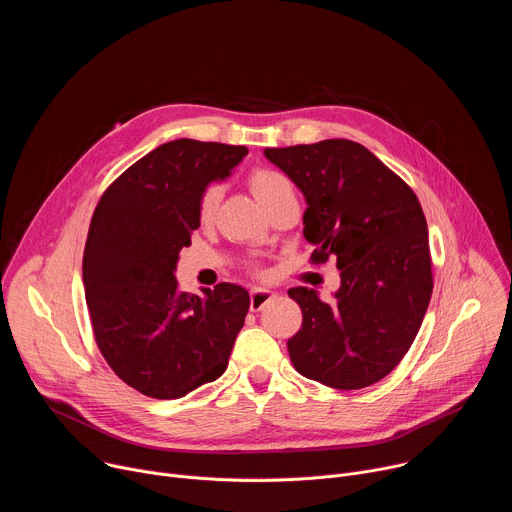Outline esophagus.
<instances>
[{"instance_id":"1","label":"esophagus","mask_w":512,"mask_h":512,"mask_svg":"<svg viewBox=\"0 0 512 512\" xmlns=\"http://www.w3.org/2000/svg\"><path fill=\"white\" fill-rule=\"evenodd\" d=\"M273 298V291L265 289V287H253L251 289V310L259 312L263 310V306Z\"/></svg>"}]
</instances>
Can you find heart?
<instances>
[{
    "instance_id": "b5f03b06",
    "label": "heart",
    "mask_w": 512,
    "mask_h": 512,
    "mask_svg": "<svg viewBox=\"0 0 512 512\" xmlns=\"http://www.w3.org/2000/svg\"><path fill=\"white\" fill-rule=\"evenodd\" d=\"M249 184H251V190L255 194V198L263 204V208L273 202L277 196L285 194V192H294V184H291V180L277 172V170H271V168H257L253 170L251 178H249ZM223 198V188L218 184H210L202 196H200V202H198V218L202 223H208L210 218L214 216V210L218 206V202H221Z\"/></svg>"
}]
</instances>
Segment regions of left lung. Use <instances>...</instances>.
Here are the masks:
<instances>
[{
  "label": "left lung",
  "mask_w": 512,
  "mask_h": 512,
  "mask_svg": "<svg viewBox=\"0 0 512 512\" xmlns=\"http://www.w3.org/2000/svg\"><path fill=\"white\" fill-rule=\"evenodd\" d=\"M265 158L304 198V235L314 261L336 257L340 287L324 302L316 289H287L302 328L287 340L306 379L362 389L387 377L413 344L431 298L429 235L413 190L364 145L324 139L267 148Z\"/></svg>",
  "instance_id": "obj_1"
}]
</instances>
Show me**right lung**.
Here are the masks:
<instances>
[{
    "label": "right lung",
    "mask_w": 512,
    "mask_h": 512,
    "mask_svg": "<svg viewBox=\"0 0 512 512\" xmlns=\"http://www.w3.org/2000/svg\"><path fill=\"white\" fill-rule=\"evenodd\" d=\"M247 156L243 145L174 139L101 196L83 255L95 340L115 375L154 399H180L221 377L249 310L235 283L186 294L174 277L200 227L198 202Z\"/></svg>",
    "instance_id": "obj_1"
}]
</instances>
